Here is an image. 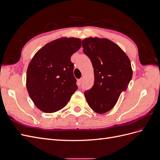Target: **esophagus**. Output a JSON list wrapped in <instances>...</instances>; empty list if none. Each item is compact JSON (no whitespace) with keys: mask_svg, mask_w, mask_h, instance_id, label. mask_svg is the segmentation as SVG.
I'll return each mask as SVG.
<instances>
[{"mask_svg":"<svg viewBox=\"0 0 160 160\" xmlns=\"http://www.w3.org/2000/svg\"><path fill=\"white\" fill-rule=\"evenodd\" d=\"M82 81H83V79H78V81H77V83H78V85L80 86L82 83Z\"/></svg>","mask_w":160,"mask_h":160,"instance_id":"obj_1","label":"esophagus"}]
</instances>
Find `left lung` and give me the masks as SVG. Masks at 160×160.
Instances as JSON below:
<instances>
[{
    "label": "left lung",
    "mask_w": 160,
    "mask_h": 160,
    "mask_svg": "<svg viewBox=\"0 0 160 160\" xmlns=\"http://www.w3.org/2000/svg\"><path fill=\"white\" fill-rule=\"evenodd\" d=\"M83 52L94 69V85L84 92L89 107L103 114L112 109L132 78L131 62L121 48L107 38H87Z\"/></svg>",
    "instance_id": "left-lung-1"
}]
</instances>
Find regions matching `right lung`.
<instances>
[{"label":"right lung","mask_w":160,"mask_h":160,"mask_svg":"<svg viewBox=\"0 0 160 160\" xmlns=\"http://www.w3.org/2000/svg\"><path fill=\"white\" fill-rule=\"evenodd\" d=\"M81 41L61 38L47 43L33 57L27 72V88L32 101L43 112L63 108L78 88L71 55Z\"/></svg>","instance_id":"add662e5"}]
</instances>
